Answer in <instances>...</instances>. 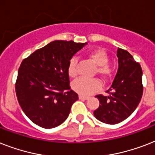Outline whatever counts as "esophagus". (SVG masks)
<instances>
[{
	"label": "esophagus",
	"instance_id": "esophagus-1",
	"mask_svg": "<svg viewBox=\"0 0 155 155\" xmlns=\"http://www.w3.org/2000/svg\"><path fill=\"white\" fill-rule=\"evenodd\" d=\"M89 98L88 97H87V96H82V95H80L79 96V99L80 100H87Z\"/></svg>",
	"mask_w": 155,
	"mask_h": 155
}]
</instances>
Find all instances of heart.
Returning a JSON list of instances; mask_svg holds the SVG:
<instances>
[{"mask_svg": "<svg viewBox=\"0 0 155 155\" xmlns=\"http://www.w3.org/2000/svg\"><path fill=\"white\" fill-rule=\"evenodd\" d=\"M88 58L97 66V73L104 79L109 78L113 74V67L108 64V56L104 50L95 49L88 53ZM77 60L72 58L68 64V74L71 77L77 75ZM101 87V83L97 79H87L84 77L78 78L72 84V88L79 94L90 95Z\"/></svg>", "mask_w": 155, "mask_h": 155, "instance_id": "b5f03b06", "label": "heart"}]
</instances>
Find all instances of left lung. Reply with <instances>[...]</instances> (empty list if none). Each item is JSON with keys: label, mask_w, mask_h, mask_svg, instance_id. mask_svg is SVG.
I'll return each mask as SVG.
<instances>
[{"label": "left lung", "mask_w": 155, "mask_h": 155, "mask_svg": "<svg viewBox=\"0 0 155 155\" xmlns=\"http://www.w3.org/2000/svg\"><path fill=\"white\" fill-rule=\"evenodd\" d=\"M118 70L112 86L107 91L109 96H96L99 108L94 111L97 119L106 124L115 125L129 117L138 105L143 93L142 71L127 51L118 48Z\"/></svg>", "instance_id": "1"}]
</instances>
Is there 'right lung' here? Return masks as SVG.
Returning a JSON list of instances; mask_svg holds the SVG:
<instances>
[{
  "mask_svg": "<svg viewBox=\"0 0 155 155\" xmlns=\"http://www.w3.org/2000/svg\"><path fill=\"white\" fill-rule=\"evenodd\" d=\"M85 43L56 40L23 59L15 90L25 114L40 127L51 129L64 122L78 94L71 90L68 64Z\"/></svg>",
  "mask_w": 155,
  "mask_h": 155,
  "instance_id": "obj_1",
  "label": "right lung"
}]
</instances>
